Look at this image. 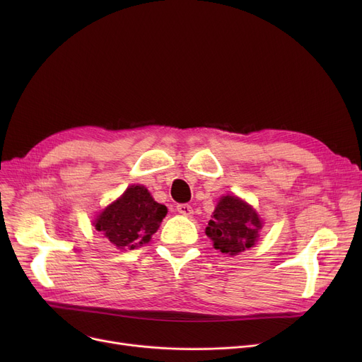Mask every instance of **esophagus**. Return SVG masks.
<instances>
[{
    "mask_svg": "<svg viewBox=\"0 0 362 362\" xmlns=\"http://www.w3.org/2000/svg\"><path fill=\"white\" fill-rule=\"evenodd\" d=\"M176 210H177V213H180L182 216H191V214L194 213L192 206L189 205V204H177V205H176Z\"/></svg>",
    "mask_w": 362,
    "mask_h": 362,
    "instance_id": "34e87169",
    "label": "esophagus"
}]
</instances>
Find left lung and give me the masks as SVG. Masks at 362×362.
Returning <instances> with one entry per match:
<instances>
[{
	"label": "left lung",
	"mask_w": 362,
	"mask_h": 362,
	"mask_svg": "<svg viewBox=\"0 0 362 362\" xmlns=\"http://www.w3.org/2000/svg\"><path fill=\"white\" fill-rule=\"evenodd\" d=\"M261 226L262 223L251 205L227 195L220 199L205 233L214 242L216 250L238 255L254 246Z\"/></svg>",
	"instance_id": "obj_1"
}]
</instances>
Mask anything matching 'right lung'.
Segmentation results:
<instances>
[{
  "mask_svg": "<svg viewBox=\"0 0 362 362\" xmlns=\"http://www.w3.org/2000/svg\"><path fill=\"white\" fill-rule=\"evenodd\" d=\"M167 214L144 186H130L120 199L108 205L95 220V227L117 250H135L154 235Z\"/></svg>",
  "mask_w": 362,
  "mask_h": 362,
  "instance_id": "obj_1",
  "label": "right lung"
}]
</instances>
